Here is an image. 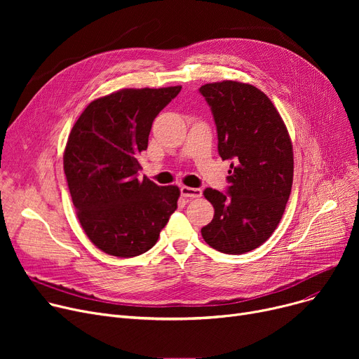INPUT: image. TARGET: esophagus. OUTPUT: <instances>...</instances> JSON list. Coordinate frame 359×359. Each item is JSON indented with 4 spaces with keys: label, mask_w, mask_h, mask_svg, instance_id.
I'll use <instances>...</instances> for the list:
<instances>
[{
    "label": "esophagus",
    "mask_w": 359,
    "mask_h": 359,
    "mask_svg": "<svg viewBox=\"0 0 359 359\" xmlns=\"http://www.w3.org/2000/svg\"><path fill=\"white\" fill-rule=\"evenodd\" d=\"M180 194H182V196L191 198V199L202 196V191L201 189H198V187H189V186H182L180 187Z\"/></svg>",
    "instance_id": "esophagus-1"
}]
</instances>
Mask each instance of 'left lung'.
I'll use <instances>...</instances> for the list:
<instances>
[{
    "mask_svg": "<svg viewBox=\"0 0 359 359\" xmlns=\"http://www.w3.org/2000/svg\"><path fill=\"white\" fill-rule=\"evenodd\" d=\"M218 134V153L230 160L229 192L206 187L214 218L201 230L221 253L241 255L262 246L284 215L294 177L288 129L265 93L225 80L199 88Z\"/></svg>",
    "mask_w": 359,
    "mask_h": 359,
    "instance_id": "8db88e82",
    "label": "left lung"
}]
</instances>
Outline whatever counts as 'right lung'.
<instances>
[{
    "instance_id": "obj_1",
    "label": "right lung",
    "mask_w": 359,
    "mask_h": 359,
    "mask_svg": "<svg viewBox=\"0 0 359 359\" xmlns=\"http://www.w3.org/2000/svg\"><path fill=\"white\" fill-rule=\"evenodd\" d=\"M180 86L122 88L93 100L74 123L64 172L74 208L102 252L134 257L154 246L176 210L177 186L138 179L151 125Z\"/></svg>"
}]
</instances>
